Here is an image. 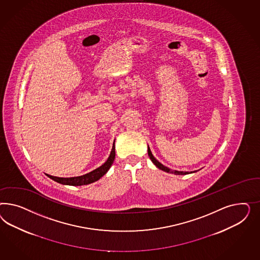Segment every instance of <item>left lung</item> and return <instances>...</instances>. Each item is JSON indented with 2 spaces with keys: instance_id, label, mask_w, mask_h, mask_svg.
Wrapping results in <instances>:
<instances>
[{
  "instance_id": "1",
  "label": "left lung",
  "mask_w": 260,
  "mask_h": 260,
  "mask_svg": "<svg viewBox=\"0 0 260 260\" xmlns=\"http://www.w3.org/2000/svg\"><path fill=\"white\" fill-rule=\"evenodd\" d=\"M148 153H149V156H150V160L152 161V163L154 164V165L156 166L157 168H159L160 170H162V171H164L166 173H173V174H188L189 173V172H178V171H173V170H171V169H169V168H167L164 165H162L160 162H158V160H156L154 156L152 155V153H151V151H150V148L148 147ZM193 173H196V172H193ZM191 173V172H190Z\"/></svg>"
}]
</instances>
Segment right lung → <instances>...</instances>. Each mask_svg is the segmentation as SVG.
<instances>
[{
  "label": "right lung",
  "mask_w": 260,
  "mask_h": 260,
  "mask_svg": "<svg viewBox=\"0 0 260 260\" xmlns=\"http://www.w3.org/2000/svg\"><path fill=\"white\" fill-rule=\"evenodd\" d=\"M114 158H115V145L113 144L112 150H111V152H110V157L108 158V160L101 167L97 168L96 170L90 172V173H87L85 175H82V176L70 177V178L56 177V176L48 175V174H47V175L50 179L58 182L60 184H63V185H70V186L87 185V184H90V183H93V182L99 180L104 174H106L107 172L110 170L111 165H112V163L114 161Z\"/></svg>",
  "instance_id": "add662e5"
}]
</instances>
